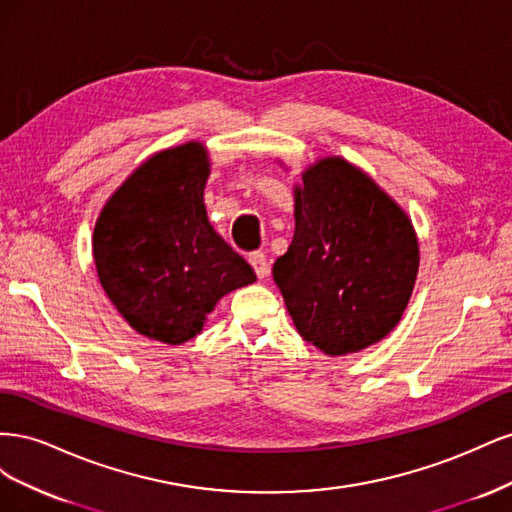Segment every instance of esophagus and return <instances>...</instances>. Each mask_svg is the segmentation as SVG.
I'll return each instance as SVG.
<instances>
[{
	"mask_svg": "<svg viewBox=\"0 0 512 512\" xmlns=\"http://www.w3.org/2000/svg\"><path fill=\"white\" fill-rule=\"evenodd\" d=\"M247 260H250V265L254 267L256 275L260 277V280H265V277L269 275V262H267V256L262 252H252L250 256H247Z\"/></svg>",
	"mask_w": 512,
	"mask_h": 512,
	"instance_id": "1",
	"label": "esophagus"
}]
</instances>
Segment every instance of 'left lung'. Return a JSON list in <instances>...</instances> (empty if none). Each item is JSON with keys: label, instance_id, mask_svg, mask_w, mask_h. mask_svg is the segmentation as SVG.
<instances>
[{"label": "left lung", "instance_id": "obj_1", "mask_svg": "<svg viewBox=\"0 0 512 512\" xmlns=\"http://www.w3.org/2000/svg\"><path fill=\"white\" fill-rule=\"evenodd\" d=\"M294 185V235L275 260L294 327L329 356L389 335L416 284L418 239L408 213L365 170L327 156Z\"/></svg>", "mask_w": 512, "mask_h": 512}]
</instances>
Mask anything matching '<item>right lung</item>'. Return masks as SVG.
I'll return each mask as SVG.
<instances>
[{
	"label": "right lung",
	"mask_w": 512,
	"mask_h": 512,
	"mask_svg": "<svg viewBox=\"0 0 512 512\" xmlns=\"http://www.w3.org/2000/svg\"><path fill=\"white\" fill-rule=\"evenodd\" d=\"M209 175L200 141L162 149L132 170L96 220L98 280L130 327L153 342L185 344L222 297L256 282L207 218Z\"/></svg>",
	"instance_id": "add662e5"
}]
</instances>
